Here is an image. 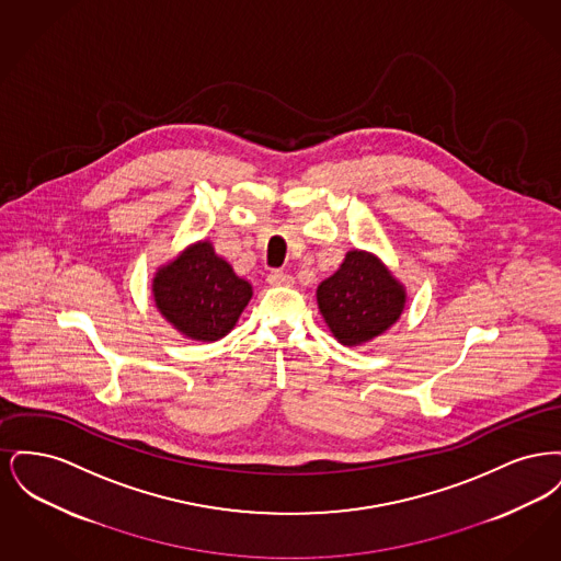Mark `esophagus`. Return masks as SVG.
Instances as JSON below:
<instances>
[{
  "instance_id": "1",
  "label": "esophagus",
  "mask_w": 561,
  "mask_h": 561,
  "mask_svg": "<svg viewBox=\"0 0 561 561\" xmlns=\"http://www.w3.org/2000/svg\"><path fill=\"white\" fill-rule=\"evenodd\" d=\"M267 282L271 286H293L294 277L286 271H279V268H273L267 275Z\"/></svg>"
}]
</instances>
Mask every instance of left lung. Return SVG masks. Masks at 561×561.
Here are the masks:
<instances>
[{
	"label": "left lung",
	"mask_w": 561,
	"mask_h": 561,
	"mask_svg": "<svg viewBox=\"0 0 561 561\" xmlns=\"http://www.w3.org/2000/svg\"><path fill=\"white\" fill-rule=\"evenodd\" d=\"M405 294L385 265L368 252L351 250L341 268L323 279L318 305L332 334L347 347L373 341L393 325Z\"/></svg>",
	"instance_id": "8db88e82"
}]
</instances>
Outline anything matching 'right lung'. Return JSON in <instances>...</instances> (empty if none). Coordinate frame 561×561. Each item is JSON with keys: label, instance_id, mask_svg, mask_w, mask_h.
<instances>
[{"label": "right lung", "instance_id": "1", "mask_svg": "<svg viewBox=\"0 0 561 561\" xmlns=\"http://www.w3.org/2000/svg\"><path fill=\"white\" fill-rule=\"evenodd\" d=\"M156 305L176 330L197 341H218L241 316L252 288L199 241L153 279Z\"/></svg>", "mask_w": 561, "mask_h": 561}]
</instances>
